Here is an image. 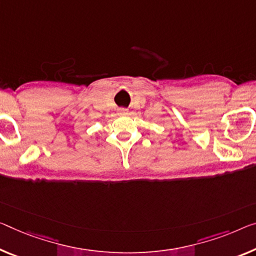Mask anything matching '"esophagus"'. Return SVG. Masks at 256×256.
<instances>
[{
	"mask_svg": "<svg viewBox=\"0 0 256 256\" xmlns=\"http://www.w3.org/2000/svg\"><path fill=\"white\" fill-rule=\"evenodd\" d=\"M127 110H124V108H120L119 110V113H120V114H127Z\"/></svg>",
	"mask_w": 256,
	"mask_h": 256,
	"instance_id": "esophagus-1",
	"label": "esophagus"
}]
</instances>
